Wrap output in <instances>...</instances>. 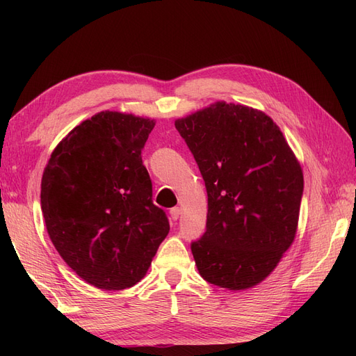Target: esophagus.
Returning a JSON list of instances; mask_svg holds the SVG:
<instances>
[{"label":"esophagus","instance_id":"esophagus-1","mask_svg":"<svg viewBox=\"0 0 356 356\" xmlns=\"http://www.w3.org/2000/svg\"><path fill=\"white\" fill-rule=\"evenodd\" d=\"M179 213H181V209L177 207V208H172L170 211H169V215H170V218L174 220V221H177L178 218H179Z\"/></svg>","mask_w":356,"mask_h":356}]
</instances>
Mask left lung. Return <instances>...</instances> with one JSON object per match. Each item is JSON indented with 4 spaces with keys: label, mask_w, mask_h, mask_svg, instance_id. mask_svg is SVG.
<instances>
[{
    "label": "left lung",
    "mask_w": 356,
    "mask_h": 356,
    "mask_svg": "<svg viewBox=\"0 0 356 356\" xmlns=\"http://www.w3.org/2000/svg\"><path fill=\"white\" fill-rule=\"evenodd\" d=\"M208 193L207 232L191 243L200 276L230 291L263 282L294 242L303 170L260 110L213 102L175 120Z\"/></svg>",
    "instance_id": "8db88e82"
}]
</instances>
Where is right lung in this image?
<instances>
[{
  "label": "right lung",
  "mask_w": 356,
  "mask_h": 356,
  "mask_svg": "<svg viewBox=\"0 0 356 356\" xmlns=\"http://www.w3.org/2000/svg\"><path fill=\"white\" fill-rule=\"evenodd\" d=\"M154 124L101 111L62 139L42 172L49 238L63 261L99 289L136 285L169 233L141 157Z\"/></svg>",
  "instance_id": "obj_1"
}]
</instances>
